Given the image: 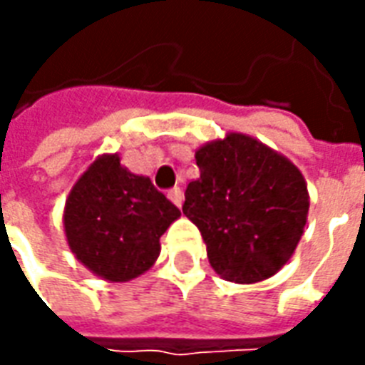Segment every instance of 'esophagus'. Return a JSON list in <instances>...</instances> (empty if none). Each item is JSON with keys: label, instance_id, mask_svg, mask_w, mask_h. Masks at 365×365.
I'll list each match as a JSON object with an SVG mask.
<instances>
[{"label": "esophagus", "instance_id": "34e87169", "mask_svg": "<svg viewBox=\"0 0 365 365\" xmlns=\"http://www.w3.org/2000/svg\"><path fill=\"white\" fill-rule=\"evenodd\" d=\"M168 199L174 203L175 207H182L183 203V191L180 187H172V190L168 191Z\"/></svg>", "mask_w": 365, "mask_h": 365}]
</instances>
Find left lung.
<instances>
[{"label":"left lung","instance_id":"obj_1","mask_svg":"<svg viewBox=\"0 0 365 365\" xmlns=\"http://www.w3.org/2000/svg\"><path fill=\"white\" fill-rule=\"evenodd\" d=\"M199 178L187 183L183 215L205 240L222 279L258 283L289 262L303 237L309 191L282 152L245 133L195 150Z\"/></svg>","mask_w":365,"mask_h":365}]
</instances>
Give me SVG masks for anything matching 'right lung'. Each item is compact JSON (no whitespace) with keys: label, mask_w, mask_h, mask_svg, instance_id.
Masks as SVG:
<instances>
[{"label":"right lung","mask_w":365,"mask_h":365,"mask_svg":"<svg viewBox=\"0 0 365 365\" xmlns=\"http://www.w3.org/2000/svg\"><path fill=\"white\" fill-rule=\"evenodd\" d=\"M180 215L150 178L133 174L115 152L97 156L76 180L62 222L76 260L105 282L125 283L154 266L160 237Z\"/></svg>","instance_id":"right-lung-1"}]
</instances>
